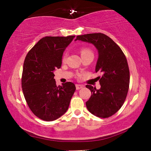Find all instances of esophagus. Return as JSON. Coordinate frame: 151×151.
I'll return each instance as SVG.
<instances>
[{
    "label": "esophagus",
    "instance_id": "obj_1",
    "mask_svg": "<svg viewBox=\"0 0 151 151\" xmlns=\"http://www.w3.org/2000/svg\"><path fill=\"white\" fill-rule=\"evenodd\" d=\"M83 87H84V86H82V85L76 84V89H77V90H78V89H80L83 88Z\"/></svg>",
    "mask_w": 151,
    "mask_h": 151
}]
</instances>
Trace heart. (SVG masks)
Here are the masks:
<instances>
[{
    "mask_svg": "<svg viewBox=\"0 0 151 151\" xmlns=\"http://www.w3.org/2000/svg\"><path fill=\"white\" fill-rule=\"evenodd\" d=\"M89 53H92V52L90 49H88V48H87V47H83L81 49V56H84V55H85V54H87ZM66 58H67V53L65 52L63 54V56H62L63 62H65Z\"/></svg>",
    "mask_w": 151,
    "mask_h": 151,
    "instance_id": "1",
    "label": "heart"
}]
</instances>
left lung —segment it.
Segmentation results:
<instances>
[{
	"instance_id": "1",
	"label": "left lung",
	"mask_w": 151,
	"mask_h": 151,
	"mask_svg": "<svg viewBox=\"0 0 151 151\" xmlns=\"http://www.w3.org/2000/svg\"><path fill=\"white\" fill-rule=\"evenodd\" d=\"M75 40L94 45L99 52L95 71L103 74L99 80L100 89L86 86L91 92L86 107L97 117H111L123 106L129 91L130 71L126 56L110 37L102 33L81 35Z\"/></svg>"
}]
</instances>
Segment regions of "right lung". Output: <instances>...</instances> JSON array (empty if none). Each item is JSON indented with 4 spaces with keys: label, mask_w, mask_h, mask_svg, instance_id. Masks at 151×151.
Returning <instances> with one entry per match:
<instances>
[{
    "label": "right lung",
    "mask_w": 151,
    "mask_h": 151,
    "mask_svg": "<svg viewBox=\"0 0 151 151\" xmlns=\"http://www.w3.org/2000/svg\"><path fill=\"white\" fill-rule=\"evenodd\" d=\"M75 36H46L29 50L22 69L21 86L28 107L41 119L52 121L65 113L76 89L73 82L57 86L54 70L62 65L63 51Z\"/></svg>",
    "instance_id": "1"
}]
</instances>
